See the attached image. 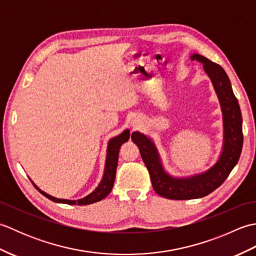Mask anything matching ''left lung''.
<instances>
[{
	"label": "left lung",
	"instance_id": "obj_1",
	"mask_svg": "<svg viewBox=\"0 0 256 256\" xmlns=\"http://www.w3.org/2000/svg\"><path fill=\"white\" fill-rule=\"evenodd\" d=\"M190 59L204 64V72L210 78L220 102L224 118V144L216 164L209 170L192 176L174 177L162 166L153 140L138 131L132 133V140L138 145L144 164L148 167L154 190L162 197L172 200L204 197L221 186L238 164L243 146L242 114L228 74L218 64L199 54H192Z\"/></svg>",
	"mask_w": 256,
	"mask_h": 256
}]
</instances>
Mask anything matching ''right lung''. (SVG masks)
Instances as JSON below:
<instances>
[{
	"instance_id": "add662e5",
	"label": "right lung",
	"mask_w": 256,
	"mask_h": 256,
	"mask_svg": "<svg viewBox=\"0 0 256 256\" xmlns=\"http://www.w3.org/2000/svg\"><path fill=\"white\" fill-rule=\"evenodd\" d=\"M130 138V131L125 130L121 134H118V136H114L111 140H108V148H106V165H104V172H103V176L100 184H98V187L94 190V192L86 194V197L77 199V200H69V199H59L52 196L46 194L38 188L34 182L32 180V184L35 188L40 192L42 194H44L46 198L50 199L54 202L59 204H78V206H86L98 202L102 199H104L106 196L111 192L113 188L114 180H116V167H118V150L121 148L122 144L128 142Z\"/></svg>"
}]
</instances>
